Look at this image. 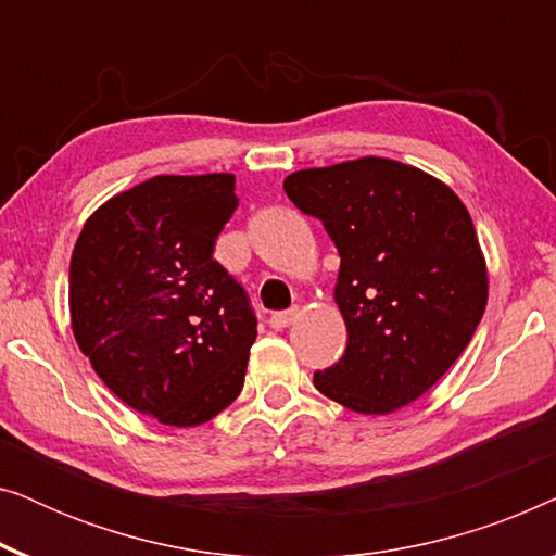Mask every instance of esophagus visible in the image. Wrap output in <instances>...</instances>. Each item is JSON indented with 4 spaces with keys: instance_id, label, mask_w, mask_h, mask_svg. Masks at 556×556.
Instances as JSON below:
<instances>
[{
    "instance_id": "34e87169",
    "label": "esophagus",
    "mask_w": 556,
    "mask_h": 556,
    "mask_svg": "<svg viewBox=\"0 0 556 556\" xmlns=\"http://www.w3.org/2000/svg\"><path fill=\"white\" fill-rule=\"evenodd\" d=\"M295 318H299V308H288V311H276V314H270V326L273 329H286V326H291Z\"/></svg>"
}]
</instances>
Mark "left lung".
<instances>
[{
	"instance_id": "obj_1",
	"label": "left lung",
	"mask_w": 556,
	"mask_h": 556,
	"mask_svg": "<svg viewBox=\"0 0 556 556\" xmlns=\"http://www.w3.org/2000/svg\"><path fill=\"white\" fill-rule=\"evenodd\" d=\"M283 189L339 250L346 352L316 390L387 415L428 392L473 337L489 299L485 261L451 187L392 159L293 172Z\"/></svg>"
}]
</instances>
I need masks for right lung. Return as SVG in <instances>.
I'll list each match as a JSON object with an SVG mask.
<instances>
[{"mask_svg": "<svg viewBox=\"0 0 556 556\" xmlns=\"http://www.w3.org/2000/svg\"><path fill=\"white\" fill-rule=\"evenodd\" d=\"M232 174L154 177L103 204L71 257L80 352L128 407L164 425L212 420L245 382L257 318L219 265Z\"/></svg>", "mask_w": 556, "mask_h": 556, "instance_id": "obj_1", "label": "right lung"}]
</instances>
